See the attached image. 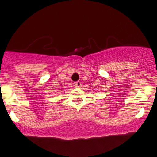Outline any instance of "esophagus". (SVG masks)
Returning <instances> with one entry per match:
<instances>
[{
    "instance_id": "obj_1",
    "label": "esophagus",
    "mask_w": 157,
    "mask_h": 157,
    "mask_svg": "<svg viewBox=\"0 0 157 157\" xmlns=\"http://www.w3.org/2000/svg\"><path fill=\"white\" fill-rule=\"evenodd\" d=\"M74 87H76V88H80L82 86V84L80 82L77 81V82H75V83H74Z\"/></svg>"
}]
</instances>
